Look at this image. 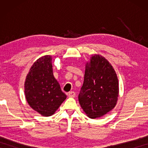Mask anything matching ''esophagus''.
<instances>
[{
  "mask_svg": "<svg viewBox=\"0 0 148 148\" xmlns=\"http://www.w3.org/2000/svg\"><path fill=\"white\" fill-rule=\"evenodd\" d=\"M68 96L69 97V98H74V97L75 96V93L74 92H69Z\"/></svg>",
  "mask_w": 148,
  "mask_h": 148,
  "instance_id": "1",
  "label": "esophagus"
}]
</instances>
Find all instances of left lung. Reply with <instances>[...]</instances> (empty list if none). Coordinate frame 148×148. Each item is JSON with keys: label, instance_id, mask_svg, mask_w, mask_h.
I'll return each mask as SVG.
<instances>
[{"label": "left lung", "instance_id": "left-lung-1", "mask_svg": "<svg viewBox=\"0 0 148 148\" xmlns=\"http://www.w3.org/2000/svg\"><path fill=\"white\" fill-rule=\"evenodd\" d=\"M119 92L118 78L112 66L101 55H93L86 65L84 84L78 96L87 116L96 119L112 110Z\"/></svg>", "mask_w": 148, "mask_h": 148}]
</instances>
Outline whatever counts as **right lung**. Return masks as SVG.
I'll return each mask as SVG.
<instances>
[{"label": "right lung", "mask_w": 148, "mask_h": 148, "mask_svg": "<svg viewBox=\"0 0 148 148\" xmlns=\"http://www.w3.org/2000/svg\"><path fill=\"white\" fill-rule=\"evenodd\" d=\"M24 85L27 103L44 116L54 114L66 98L53 75L52 56L50 55L42 56L34 62Z\"/></svg>", "instance_id": "right-lung-1"}]
</instances>
